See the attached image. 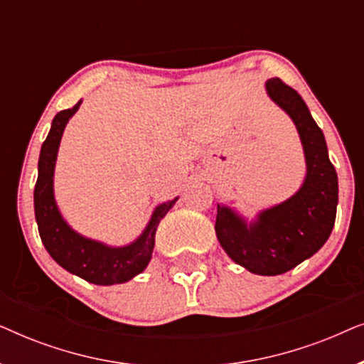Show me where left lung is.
<instances>
[{
  "label": "left lung",
  "instance_id": "8db88e82",
  "mask_svg": "<svg viewBox=\"0 0 364 364\" xmlns=\"http://www.w3.org/2000/svg\"><path fill=\"white\" fill-rule=\"evenodd\" d=\"M268 97L295 124L305 156V178L277 205L248 218L217 203L215 233L228 257L250 273L275 277L315 255L330 237L338 205V176L323 131L295 89L278 77L265 82Z\"/></svg>",
  "mask_w": 364,
  "mask_h": 364
}]
</instances>
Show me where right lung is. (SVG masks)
<instances>
[{
	"label": "right lung",
	"mask_w": 364,
	"mask_h": 364,
	"mask_svg": "<svg viewBox=\"0 0 364 364\" xmlns=\"http://www.w3.org/2000/svg\"><path fill=\"white\" fill-rule=\"evenodd\" d=\"M81 102L54 116L46 141L43 142L34 187V217L43 245L59 267L94 285H119L146 270L156 245L159 223L176 205L178 197L159 203L141 235L127 245H107L74 230L63 217L54 197V168L64 129Z\"/></svg>",
	"instance_id": "obj_1"
}]
</instances>
